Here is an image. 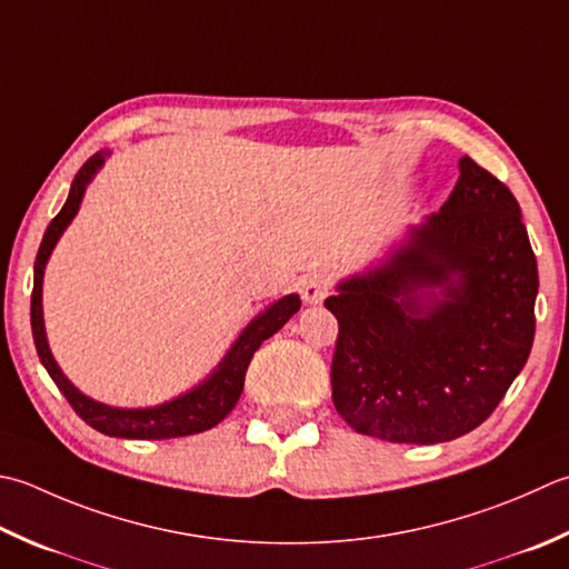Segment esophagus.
<instances>
[{
	"label": "esophagus",
	"instance_id": "1",
	"mask_svg": "<svg viewBox=\"0 0 569 569\" xmlns=\"http://www.w3.org/2000/svg\"><path fill=\"white\" fill-rule=\"evenodd\" d=\"M300 291H303L306 303L310 306L322 303V298H326L330 291V278L326 273H308L303 278V288H300Z\"/></svg>",
	"mask_w": 569,
	"mask_h": 569
}]
</instances>
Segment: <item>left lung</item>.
Returning a JSON list of instances; mask_svg holds the SVG:
<instances>
[{
    "mask_svg": "<svg viewBox=\"0 0 569 569\" xmlns=\"http://www.w3.org/2000/svg\"><path fill=\"white\" fill-rule=\"evenodd\" d=\"M443 207L385 266L326 298L338 318L332 402L395 443L473 431L513 385L536 338L538 261L510 189L469 154ZM419 287H441L423 306Z\"/></svg>",
    "mask_w": 569,
    "mask_h": 569,
    "instance_id": "left-lung-1",
    "label": "left lung"
}]
</instances>
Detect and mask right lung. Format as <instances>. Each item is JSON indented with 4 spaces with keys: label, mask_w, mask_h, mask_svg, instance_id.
I'll return each mask as SVG.
<instances>
[{
    "label": "right lung",
    "mask_w": 569,
    "mask_h": 569,
    "mask_svg": "<svg viewBox=\"0 0 569 569\" xmlns=\"http://www.w3.org/2000/svg\"><path fill=\"white\" fill-rule=\"evenodd\" d=\"M106 152H96L93 158L83 162L81 170L76 172V180L71 184L69 199H66L63 209L51 219V224L43 233V241L37 253V263H33V291H31V332L33 345H37L39 360L47 367L51 380L61 389L63 397L69 399L73 411L81 417L88 427L106 433V437H120V439H174V437H189V433L207 431L217 427L229 411L237 407L243 377H247L249 362L253 352L261 348L263 340H269L273 332L281 330L288 318L298 313L300 298L286 296L273 303L266 313H261L251 326L241 332V338L233 342V348L221 365L214 370V375L204 380L192 392L164 402L160 407L150 409H116L108 405L93 402L91 397L78 392V389L66 380L63 372L56 365L53 355L49 350L47 332H43V313H41V283H43V266H47L49 256L56 247V241L63 233V229L71 224L76 217L78 204H81L86 184L91 182V177L98 172V167L103 164Z\"/></svg>",
    "instance_id": "obj_1"
}]
</instances>
